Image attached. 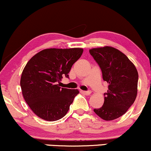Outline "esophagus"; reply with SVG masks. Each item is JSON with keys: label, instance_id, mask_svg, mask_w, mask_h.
<instances>
[{"label": "esophagus", "instance_id": "esophagus-1", "mask_svg": "<svg viewBox=\"0 0 151 151\" xmlns=\"http://www.w3.org/2000/svg\"><path fill=\"white\" fill-rule=\"evenodd\" d=\"M81 93L85 94V95H88H88H90L91 93V91L88 90V91H81Z\"/></svg>", "mask_w": 151, "mask_h": 151}]
</instances>
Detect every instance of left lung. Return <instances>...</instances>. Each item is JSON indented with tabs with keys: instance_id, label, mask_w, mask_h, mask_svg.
I'll return each mask as SVG.
<instances>
[{
	"instance_id": "obj_1",
	"label": "left lung",
	"mask_w": 151,
	"mask_h": 151,
	"mask_svg": "<svg viewBox=\"0 0 151 151\" xmlns=\"http://www.w3.org/2000/svg\"><path fill=\"white\" fill-rule=\"evenodd\" d=\"M89 52L102 71L103 80L108 83L103 106L93 111L104 120H113L124 115L135 101L137 70L126 55L113 47L92 48Z\"/></svg>"
}]
</instances>
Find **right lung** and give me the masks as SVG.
Returning a JSON list of instances; mask_svg holds the SVG:
<instances>
[{
    "label": "right lung",
    "instance_id": "add662e5",
    "mask_svg": "<svg viewBox=\"0 0 151 151\" xmlns=\"http://www.w3.org/2000/svg\"><path fill=\"white\" fill-rule=\"evenodd\" d=\"M83 49L48 48L34 55L24 68L20 86L24 99L34 113L46 121L63 118L70 109L77 89L61 88L63 76L69 77L72 66Z\"/></svg>",
    "mask_w": 151,
    "mask_h": 151
}]
</instances>
